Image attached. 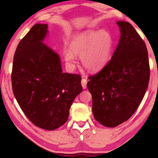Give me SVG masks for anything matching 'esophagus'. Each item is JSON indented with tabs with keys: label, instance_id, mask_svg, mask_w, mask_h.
<instances>
[{
	"label": "esophagus",
	"instance_id": "1",
	"mask_svg": "<svg viewBox=\"0 0 158 158\" xmlns=\"http://www.w3.org/2000/svg\"><path fill=\"white\" fill-rule=\"evenodd\" d=\"M81 85L83 89H86L87 88V79H85V77H83V78L81 80Z\"/></svg>",
	"mask_w": 158,
	"mask_h": 158
}]
</instances>
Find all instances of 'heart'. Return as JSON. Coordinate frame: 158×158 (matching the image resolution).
<instances>
[{"instance_id": "heart-1", "label": "heart", "mask_w": 158, "mask_h": 158, "mask_svg": "<svg viewBox=\"0 0 158 158\" xmlns=\"http://www.w3.org/2000/svg\"><path fill=\"white\" fill-rule=\"evenodd\" d=\"M113 40L105 30H88L73 37L69 49H64L63 56L70 69L76 64V56L81 57L85 68L92 72L99 71L108 64L111 59Z\"/></svg>"}]
</instances>
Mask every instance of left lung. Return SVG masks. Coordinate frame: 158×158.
<instances>
[{"label":"left lung","mask_w":158,"mask_h":158,"mask_svg":"<svg viewBox=\"0 0 158 158\" xmlns=\"http://www.w3.org/2000/svg\"><path fill=\"white\" fill-rule=\"evenodd\" d=\"M121 36L105 68L89 77L87 87L92 97L96 121L114 127L132 116L148 88L150 70L145 43L130 23L118 21Z\"/></svg>","instance_id":"obj_1"}]
</instances>
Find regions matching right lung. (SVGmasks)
Returning <instances> with one entry per match:
<instances>
[{
	"mask_svg": "<svg viewBox=\"0 0 158 158\" xmlns=\"http://www.w3.org/2000/svg\"><path fill=\"white\" fill-rule=\"evenodd\" d=\"M48 25L36 23L17 47L11 75L13 94L26 116L42 129L53 130L68 120L81 77L62 72L58 53L45 44Z\"/></svg>",
	"mask_w": 158,
	"mask_h": 158,
	"instance_id": "obj_1",
	"label": "right lung"
}]
</instances>
